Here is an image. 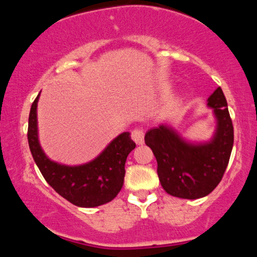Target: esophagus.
Returning <instances> with one entry per match:
<instances>
[{"instance_id": "esophagus-1", "label": "esophagus", "mask_w": 257, "mask_h": 257, "mask_svg": "<svg viewBox=\"0 0 257 257\" xmlns=\"http://www.w3.org/2000/svg\"><path fill=\"white\" fill-rule=\"evenodd\" d=\"M132 139L135 141L137 145H143L144 144V131L143 129H134L132 132Z\"/></svg>"}]
</instances>
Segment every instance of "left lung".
<instances>
[{
  "label": "left lung",
  "mask_w": 257,
  "mask_h": 257,
  "mask_svg": "<svg viewBox=\"0 0 257 257\" xmlns=\"http://www.w3.org/2000/svg\"><path fill=\"white\" fill-rule=\"evenodd\" d=\"M216 128L210 140L193 143L172 125L159 124L147 131L145 144L157 159L162 187L170 196L198 199L213 192L225 173L233 147V125L223 91L219 87L208 98Z\"/></svg>",
  "instance_id": "8db88e82"
}]
</instances>
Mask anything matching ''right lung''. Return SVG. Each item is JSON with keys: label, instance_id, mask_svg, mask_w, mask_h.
<instances>
[{"label": "right lung", "instance_id": "obj_1", "mask_svg": "<svg viewBox=\"0 0 257 257\" xmlns=\"http://www.w3.org/2000/svg\"><path fill=\"white\" fill-rule=\"evenodd\" d=\"M38 99L40 94L31 105L28 140L43 178L61 197L81 208H94L111 202L124 182L126 157L137 146L131 139V133L124 132L114 138L98 157L88 163L79 166L58 163L48 158L38 140Z\"/></svg>", "mask_w": 257, "mask_h": 257}]
</instances>
